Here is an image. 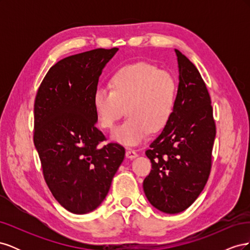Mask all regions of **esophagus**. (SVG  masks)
<instances>
[{
	"label": "esophagus",
	"instance_id": "1",
	"mask_svg": "<svg viewBox=\"0 0 250 250\" xmlns=\"http://www.w3.org/2000/svg\"><path fill=\"white\" fill-rule=\"evenodd\" d=\"M137 156H138V153H137V151H135V150L130 149V148H128L126 150V157H128V158H134V157H137Z\"/></svg>",
	"mask_w": 250,
	"mask_h": 250
}]
</instances>
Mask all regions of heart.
I'll return each instance as SVG.
<instances>
[{
  "label": "heart",
  "instance_id": "1",
  "mask_svg": "<svg viewBox=\"0 0 250 250\" xmlns=\"http://www.w3.org/2000/svg\"><path fill=\"white\" fill-rule=\"evenodd\" d=\"M177 99V82L157 66L139 62L121 67L112 75L109 88L94 94V107L103 129L111 130L127 113V119L112 133V140L134 146L149 131L163 128L173 115Z\"/></svg>",
  "mask_w": 250,
  "mask_h": 250
}]
</instances>
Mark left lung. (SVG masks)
Masks as SVG:
<instances>
[{"label": "left lung", "instance_id": "8db88e82", "mask_svg": "<svg viewBox=\"0 0 250 250\" xmlns=\"http://www.w3.org/2000/svg\"><path fill=\"white\" fill-rule=\"evenodd\" d=\"M179 83L173 115L150 144L146 155L152 170L144 192L154 208L167 214L187 209L207 185L216 137L210 97L200 73L175 49Z\"/></svg>", "mask_w": 250, "mask_h": 250}]
</instances>
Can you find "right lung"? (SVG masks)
Listing matches in <instances>:
<instances>
[{
	"label": "right lung",
	"mask_w": 250,
	"mask_h": 250,
	"mask_svg": "<svg viewBox=\"0 0 250 250\" xmlns=\"http://www.w3.org/2000/svg\"><path fill=\"white\" fill-rule=\"evenodd\" d=\"M118 48L95 49L53 65L34 102L33 141L52 195L74 214L100 206L125 156L118 143L102 146L94 94Z\"/></svg>",
	"instance_id": "right-lung-1"
}]
</instances>
